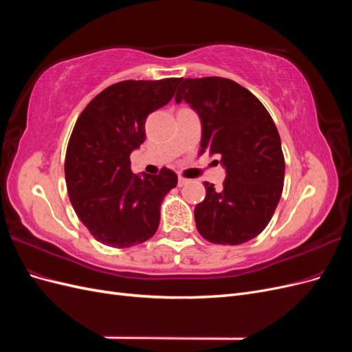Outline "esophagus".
<instances>
[{"label":"esophagus","instance_id":"34e87169","mask_svg":"<svg viewBox=\"0 0 352 352\" xmlns=\"http://www.w3.org/2000/svg\"><path fill=\"white\" fill-rule=\"evenodd\" d=\"M189 184V179H185V177H182V176H179V179H177V185L179 186H185V185H188Z\"/></svg>","mask_w":352,"mask_h":352}]
</instances>
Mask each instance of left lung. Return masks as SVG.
I'll return each mask as SVG.
<instances>
[{
  "mask_svg": "<svg viewBox=\"0 0 352 352\" xmlns=\"http://www.w3.org/2000/svg\"><path fill=\"white\" fill-rule=\"evenodd\" d=\"M176 102L189 104L201 120V150L220 155L226 179L220 189L204 182L195 207L201 236L239 245L269 225L285 179L280 136L269 111L248 89L225 78L180 79Z\"/></svg>",
  "mask_w": 352,
  "mask_h": 352,
  "instance_id": "left-lung-1",
  "label": "left lung"
}]
</instances>
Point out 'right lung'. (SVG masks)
I'll use <instances>...</instances> for the list:
<instances>
[{"mask_svg":"<svg viewBox=\"0 0 352 352\" xmlns=\"http://www.w3.org/2000/svg\"><path fill=\"white\" fill-rule=\"evenodd\" d=\"M180 79L123 80L95 97L73 127L65 173L70 202L92 236L113 248L150 239L177 176L133 175L131 154L145 141L150 113L173 98Z\"/></svg>","mask_w":352,"mask_h":352,"instance_id":"right-lung-1","label":"right lung"}]
</instances>
